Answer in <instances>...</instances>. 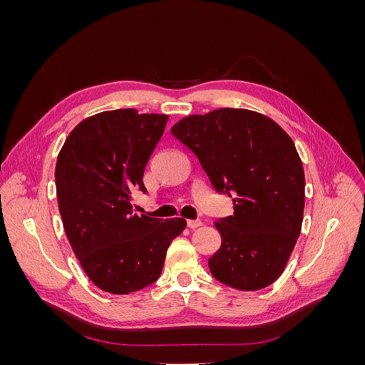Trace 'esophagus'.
Wrapping results in <instances>:
<instances>
[{
    "label": "esophagus",
    "mask_w": 365,
    "mask_h": 365,
    "mask_svg": "<svg viewBox=\"0 0 365 365\" xmlns=\"http://www.w3.org/2000/svg\"><path fill=\"white\" fill-rule=\"evenodd\" d=\"M201 225H202V222H201V220H197V219H189V220H187V227L192 228V230L201 227Z\"/></svg>",
    "instance_id": "1"
}]
</instances>
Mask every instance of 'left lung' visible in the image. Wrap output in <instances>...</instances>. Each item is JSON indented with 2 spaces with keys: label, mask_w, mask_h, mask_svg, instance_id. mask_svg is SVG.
Wrapping results in <instances>:
<instances>
[{
  "label": "left lung",
  "mask_w": 365,
  "mask_h": 365,
  "mask_svg": "<svg viewBox=\"0 0 365 365\" xmlns=\"http://www.w3.org/2000/svg\"><path fill=\"white\" fill-rule=\"evenodd\" d=\"M172 135L200 160L235 213L216 220L222 239L208 259L213 277L239 291L263 289L280 277L300 236L304 172L292 140L259 113L220 108L178 121Z\"/></svg>",
  "instance_id": "left-lung-1"
}]
</instances>
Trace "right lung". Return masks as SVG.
I'll use <instances>...</instances> for the list:
<instances>
[{"mask_svg":"<svg viewBox=\"0 0 365 365\" xmlns=\"http://www.w3.org/2000/svg\"><path fill=\"white\" fill-rule=\"evenodd\" d=\"M168 115L115 109L83 120L56 163L59 212L83 271L102 291L130 294L157 282L170 242L185 220L132 212V192L146 193L143 173Z\"/></svg>","mask_w":365,"mask_h":365,"instance_id":"obj_1","label":"right lung"}]
</instances>
